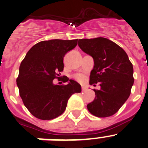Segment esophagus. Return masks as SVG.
I'll return each instance as SVG.
<instances>
[{"instance_id":"1","label":"esophagus","mask_w":148,"mask_h":148,"mask_svg":"<svg viewBox=\"0 0 148 148\" xmlns=\"http://www.w3.org/2000/svg\"><path fill=\"white\" fill-rule=\"evenodd\" d=\"M85 90H86L85 87H84V86H82V91H84Z\"/></svg>"}]
</instances>
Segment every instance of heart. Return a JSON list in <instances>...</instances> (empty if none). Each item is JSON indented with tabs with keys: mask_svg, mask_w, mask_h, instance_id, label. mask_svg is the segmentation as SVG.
I'll return each mask as SVG.
<instances>
[{
	"mask_svg": "<svg viewBox=\"0 0 148 148\" xmlns=\"http://www.w3.org/2000/svg\"><path fill=\"white\" fill-rule=\"evenodd\" d=\"M76 78H77V79L79 80V81H83V80H84V77H83L82 75H77V77H76Z\"/></svg>",
	"mask_w": 148,
	"mask_h": 148,
	"instance_id": "heart-1",
	"label": "heart"
}]
</instances>
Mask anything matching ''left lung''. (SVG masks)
Segmentation results:
<instances>
[{
    "label": "left lung",
    "mask_w": 148,
    "mask_h": 148,
    "mask_svg": "<svg viewBox=\"0 0 148 148\" xmlns=\"http://www.w3.org/2000/svg\"><path fill=\"white\" fill-rule=\"evenodd\" d=\"M78 45L94 60L90 84L100 86V90H94L96 96L87 104V109L97 117L114 115L130 97L134 84L133 66L128 56L105 38L79 40Z\"/></svg>",
    "instance_id": "8db88e82"
}]
</instances>
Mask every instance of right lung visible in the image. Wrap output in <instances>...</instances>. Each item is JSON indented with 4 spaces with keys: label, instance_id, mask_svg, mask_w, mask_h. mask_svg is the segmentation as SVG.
<instances>
[{
    "label": "right lung",
    "instance_id": "add662e5",
    "mask_svg": "<svg viewBox=\"0 0 148 148\" xmlns=\"http://www.w3.org/2000/svg\"><path fill=\"white\" fill-rule=\"evenodd\" d=\"M78 39L51 40L35 44L21 63L16 84L20 97L28 110L36 118L51 120L65 110L74 93L81 92V85L67 79L66 85L53 84L64 70V57L74 49Z\"/></svg>",
    "mask_w": 148,
    "mask_h": 148
}]
</instances>
